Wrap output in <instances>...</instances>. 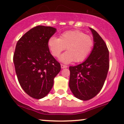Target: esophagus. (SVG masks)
Here are the masks:
<instances>
[{
	"label": "esophagus",
	"mask_w": 124,
	"mask_h": 124,
	"mask_svg": "<svg viewBox=\"0 0 124 124\" xmlns=\"http://www.w3.org/2000/svg\"><path fill=\"white\" fill-rule=\"evenodd\" d=\"M61 68H67V66L65 65H63V64H61Z\"/></svg>",
	"instance_id": "obj_1"
}]
</instances>
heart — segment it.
Wrapping results in <instances>:
<instances>
[{"instance_id": "1", "label": "heart", "mask_w": 124, "mask_h": 124, "mask_svg": "<svg viewBox=\"0 0 124 124\" xmlns=\"http://www.w3.org/2000/svg\"><path fill=\"white\" fill-rule=\"evenodd\" d=\"M48 46L52 55L56 57L67 47V52L59 58L61 62H80L91 53L93 46V39L82 31H68L62 33L59 38L51 37L48 39Z\"/></svg>"}]
</instances>
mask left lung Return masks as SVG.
I'll return each instance as SVG.
<instances>
[{
	"instance_id": "1",
	"label": "left lung",
	"mask_w": 124,
	"mask_h": 124,
	"mask_svg": "<svg viewBox=\"0 0 124 124\" xmlns=\"http://www.w3.org/2000/svg\"><path fill=\"white\" fill-rule=\"evenodd\" d=\"M93 37V48L83 63L70 67L69 86L76 98L89 100L102 89L109 68V52L104 41L90 27Z\"/></svg>"
}]
</instances>
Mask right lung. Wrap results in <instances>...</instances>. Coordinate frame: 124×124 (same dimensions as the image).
Here are the masks:
<instances>
[{
	"label": "right lung",
	"instance_id": "add662e5",
	"mask_svg": "<svg viewBox=\"0 0 124 124\" xmlns=\"http://www.w3.org/2000/svg\"><path fill=\"white\" fill-rule=\"evenodd\" d=\"M50 26H37L17 42L13 56L18 82L30 97L41 99L52 89L61 65L50 52L48 39L56 32Z\"/></svg>",
	"mask_w": 124,
	"mask_h": 124
}]
</instances>
